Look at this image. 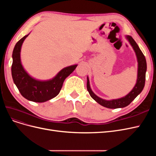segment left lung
<instances>
[{
	"label": "left lung",
	"mask_w": 156,
	"mask_h": 156,
	"mask_svg": "<svg viewBox=\"0 0 156 156\" xmlns=\"http://www.w3.org/2000/svg\"><path fill=\"white\" fill-rule=\"evenodd\" d=\"M127 38L128 39L129 43L135 52L136 57L138 60V75H137V81L135 84V87L132 90L126 95L125 97H123L116 100H112L110 101L104 100L103 99L98 97L96 94H94L92 90L90 87V83L88 78H87V90L88 91L90 95L101 105L109 108H123L128 105H129L134 99L139 94L142 92L145 84L146 79V61L145 56L143 55V52L139 49L138 45L136 44L135 41L133 37L130 36H127Z\"/></svg>",
	"instance_id": "8db88e82"
}]
</instances>
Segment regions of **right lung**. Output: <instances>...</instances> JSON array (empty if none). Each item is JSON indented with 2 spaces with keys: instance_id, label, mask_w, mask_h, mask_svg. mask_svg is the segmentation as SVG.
I'll return each mask as SVG.
<instances>
[{
  "instance_id": "add662e5",
  "label": "right lung",
  "mask_w": 156,
  "mask_h": 156,
  "mask_svg": "<svg viewBox=\"0 0 156 156\" xmlns=\"http://www.w3.org/2000/svg\"><path fill=\"white\" fill-rule=\"evenodd\" d=\"M27 36L28 35L25 36L19 40L13 49L12 78L19 91L27 100L37 103L44 102L58 95L65 79L73 72L77 66L73 65L64 68L50 81H40L32 79L23 69L20 59L21 45Z\"/></svg>"
}]
</instances>
